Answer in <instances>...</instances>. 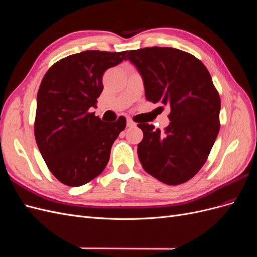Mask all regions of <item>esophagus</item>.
Returning a JSON list of instances; mask_svg holds the SVG:
<instances>
[{
	"instance_id": "34e87169",
	"label": "esophagus",
	"mask_w": 257,
	"mask_h": 257,
	"mask_svg": "<svg viewBox=\"0 0 257 257\" xmlns=\"http://www.w3.org/2000/svg\"><path fill=\"white\" fill-rule=\"evenodd\" d=\"M136 125V124L133 122V121H132L131 119H127V121H126V126L127 127H133V126H135Z\"/></svg>"
}]
</instances>
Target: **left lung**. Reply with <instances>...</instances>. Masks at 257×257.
I'll list each match as a JSON object with an SVG mask.
<instances>
[{
	"mask_svg": "<svg viewBox=\"0 0 257 257\" xmlns=\"http://www.w3.org/2000/svg\"><path fill=\"white\" fill-rule=\"evenodd\" d=\"M145 85L146 98L170 106L164 132L139 123L138 158L148 174L177 185L203 167L220 131V95L206 66L191 53L170 47L127 51Z\"/></svg>",
	"mask_w": 257,
	"mask_h": 257,
	"instance_id": "left-lung-1",
	"label": "left lung"
}]
</instances>
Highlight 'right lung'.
I'll use <instances>...</instances> for the list:
<instances>
[{
    "label": "right lung",
    "mask_w": 257,
    "mask_h": 257,
    "mask_svg": "<svg viewBox=\"0 0 257 257\" xmlns=\"http://www.w3.org/2000/svg\"><path fill=\"white\" fill-rule=\"evenodd\" d=\"M127 51L87 50L54 63L37 93L34 134L52 175L68 186H80L105 169L112 144L125 128L124 116L106 123L89 112L103 91L108 68Z\"/></svg>",
    "instance_id": "obj_1"
}]
</instances>
